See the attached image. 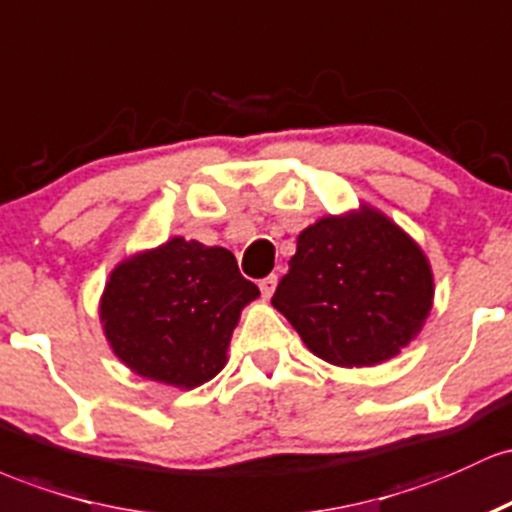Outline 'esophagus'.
Segmentation results:
<instances>
[{
	"instance_id": "1",
	"label": "esophagus",
	"mask_w": 512,
	"mask_h": 512,
	"mask_svg": "<svg viewBox=\"0 0 512 512\" xmlns=\"http://www.w3.org/2000/svg\"><path fill=\"white\" fill-rule=\"evenodd\" d=\"M275 285H278V275H273V273L268 275V278H263L261 283H258V287H261V295L266 297V300L275 292Z\"/></svg>"
}]
</instances>
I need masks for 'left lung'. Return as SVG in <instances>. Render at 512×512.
I'll return each mask as SVG.
<instances>
[{
    "label": "left lung",
    "instance_id": "8db88e82",
    "mask_svg": "<svg viewBox=\"0 0 512 512\" xmlns=\"http://www.w3.org/2000/svg\"><path fill=\"white\" fill-rule=\"evenodd\" d=\"M287 266L273 307L304 346L338 367L394 358L433 307L426 254L370 205L309 225Z\"/></svg>",
    "mask_w": 512,
    "mask_h": 512
}]
</instances>
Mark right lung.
<instances>
[{"label":"right lung","mask_w":512,"mask_h":512,"mask_svg":"<svg viewBox=\"0 0 512 512\" xmlns=\"http://www.w3.org/2000/svg\"><path fill=\"white\" fill-rule=\"evenodd\" d=\"M258 295L232 251L174 237L116 266L99 314L132 372L193 389L225 367L241 309Z\"/></svg>","instance_id":"right-lung-1"}]
</instances>
